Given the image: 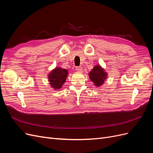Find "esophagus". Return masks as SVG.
<instances>
[{
  "mask_svg": "<svg viewBox=\"0 0 153 153\" xmlns=\"http://www.w3.org/2000/svg\"><path fill=\"white\" fill-rule=\"evenodd\" d=\"M75 69H76V71H78V72H82V67H78V66H77V67H76L75 68Z\"/></svg>",
  "mask_w": 153,
  "mask_h": 153,
  "instance_id": "34e87169",
  "label": "esophagus"
}]
</instances>
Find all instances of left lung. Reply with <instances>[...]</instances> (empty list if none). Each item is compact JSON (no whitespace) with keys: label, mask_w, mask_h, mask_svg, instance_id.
<instances>
[{"label":"left lung","mask_w":153,"mask_h":153,"mask_svg":"<svg viewBox=\"0 0 153 153\" xmlns=\"http://www.w3.org/2000/svg\"><path fill=\"white\" fill-rule=\"evenodd\" d=\"M89 76L95 86L98 87L104 84L105 80L107 78V73L105 71L104 69L100 64H98L89 72Z\"/></svg>","instance_id":"8db88e82"}]
</instances>
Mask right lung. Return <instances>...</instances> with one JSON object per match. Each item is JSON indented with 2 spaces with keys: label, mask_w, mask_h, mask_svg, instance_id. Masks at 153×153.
I'll return each instance as SVG.
<instances>
[{
  "label": "right lung",
  "mask_w": 153,
  "mask_h": 153,
  "mask_svg": "<svg viewBox=\"0 0 153 153\" xmlns=\"http://www.w3.org/2000/svg\"><path fill=\"white\" fill-rule=\"evenodd\" d=\"M68 75V71L67 69L56 67L48 75L50 86L55 90L60 89L65 83Z\"/></svg>",
  "instance_id": "right-lung-1"
}]
</instances>
